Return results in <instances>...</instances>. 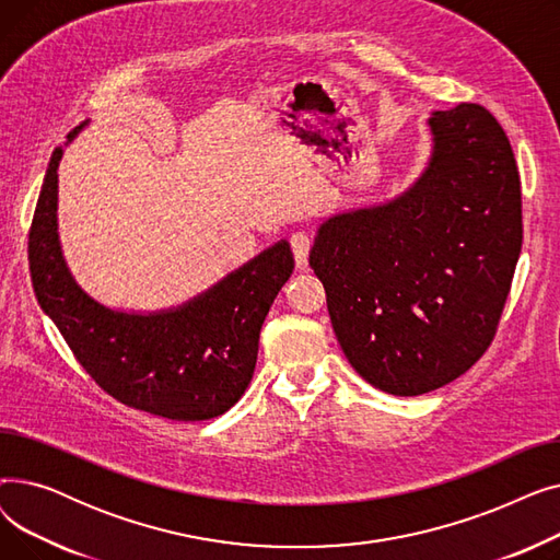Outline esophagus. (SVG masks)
I'll list each match as a JSON object with an SVG mask.
<instances>
[{
  "label": "esophagus",
  "instance_id": "34e87169",
  "mask_svg": "<svg viewBox=\"0 0 560 560\" xmlns=\"http://www.w3.org/2000/svg\"><path fill=\"white\" fill-rule=\"evenodd\" d=\"M290 247H292V254H295L298 268H300V270H306V268H308V254H311V247H313V243H311L308 235H306L304 231L292 233Z\"/></svg>",
  "mask_w": 560,
  "mask_h": 560
}]
</instances>
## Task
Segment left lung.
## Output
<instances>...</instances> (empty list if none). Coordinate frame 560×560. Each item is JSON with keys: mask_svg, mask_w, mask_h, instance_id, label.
I'll use <instances>...</instances> for the list:
<instances>
[{"mask_svg": "<svg viewBox=\"0 0 560 560\" xmlns=\"http://www.w3.org/2000/svg\"><path fill=\"white\" fill-rule=\"evenodd\" d=\"M429 167L401 197L329 218L311 249L336 338L397 397L447 386L492 345L522 249L509 136L481 104L429 120Z\"/></svg>", "mask_w": 560, "mask_h": 560, "instance_id": "obj_1", "label": "left lung"}]
</instances>
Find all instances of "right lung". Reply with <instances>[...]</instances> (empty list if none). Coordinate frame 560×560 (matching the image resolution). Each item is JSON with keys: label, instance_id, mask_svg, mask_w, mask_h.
<instances>
[{"label": "right lung", "instance_id": "add662e5", "mask_svg": "<svg viewBox=\"0 0 560 560\" xmlns=\"http://www.w3.org/2000/svg\"><path fill=\"white\" fill-rule=\"evenodd\" d=\"M61 156L63 150L56 147L28 229V270L40 308L81 368L113 399L176 422L226 413L249 386L265 315L295 268L290 245L281 241L265 249L174 311H110L74 283L58 247L56 170Z\"/></svg>", "mask_w": 560, "mask_h": 560}]
</instances>
